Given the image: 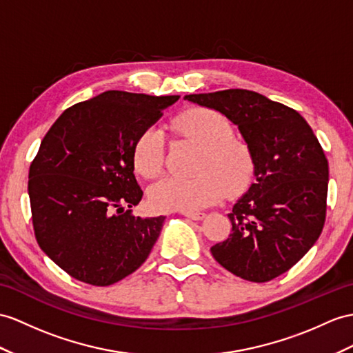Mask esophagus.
Listing matches in <instances>:
<instances>
[{"label":"esophagus","mask_w":353,"mask_h":353,"mask_svg":"<svg viewBox=\"0 0 353 353\" xmlns=\"http://www.w3.org/2000/svg\"><path fill=\"white\" fill-rule=\"evenodd\" d=\"M183 216L192 220H202L205 217V212H192V211H183Z\"/></svg>","instance_id":"esophagus-1"}]
</instances>
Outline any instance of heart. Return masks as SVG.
Masks as SVG:
<instances>
[{"label":"heart","instance_id":"b5f03b06","mask_svg":"<svg viewBox=\"0 0 353 353\" xmlns=\"http://www.w3.org/2000/svg\"><path fill=\"white\" fill-rule=\"evenodd\" d=\"M176 130L203 147L190 178L165 176L150 188V203L160 211H199L219 202L226 190L234 194L253 174L250 150L234 139V128L220 112L187 110L175 119ZM133 163L145 178L157 176L165 165V141L156 128H145L133 145Z\"/></svg>","mask_w":353,"mask_h":353}]
</instances>
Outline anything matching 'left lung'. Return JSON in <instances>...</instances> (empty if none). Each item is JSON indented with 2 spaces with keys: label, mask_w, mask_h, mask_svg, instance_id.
<instances>
[{
  "label": "left lung",
  "mask_w": 353,
  "mask_h": 353,
  "mask_svg": "<svg viewBox=\"0 0 353 353\" xmlns=\"http://www.w3.org/2000/svg\"><path fill=\"white\" fill-rule=\"evenodd\" d=\"M236 124L250 150L254 183L229 219L232 234L211 247L223 268L265 283L289 271L322 234L328 160L312 127L295 109L248 90L190 94Z\"/></svg>",
  "instance_id": "8db88e82"
}]
</instances>
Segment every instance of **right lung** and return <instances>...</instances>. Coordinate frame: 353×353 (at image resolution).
<instances>
[{
    "mask_svg": "<svg viewBox=\"0 0 353 353\" xmlns=\"http://www.w3.org/2000/svg\"><path fill=\"white\" fill-rule=\"evenodd\" d=\"M178 99L106 91L65 109L43 137L28 175L34 235L68 276L109 286L147 261L165 217L132 214L143 196L133 145Z\"/></svg>",
    "mask_w": 353,
    "mask_h": 353,
    "instance_id": "right-lung-1",
    "label": "right lung"
}]
</instances>
